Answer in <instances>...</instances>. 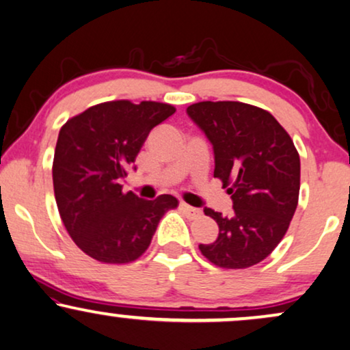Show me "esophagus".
<instances>
[{"instance_id": "34e87169", "label": "esophagus", "mask_w": 350, "mask_h": 350, "mask_svg": "<svg viewBox=\"0 0 350 350\" xmlns=\"http://www.w3.org/2000/svg\"><path fill=\"white\" fill-rule=\"evenodd\" d=\"M179 208L184 211L185 215L190 216V218H198V216H202V211L198 210V208L190 206V205H187V203H185V202H180V203H179Z\"/></svg>"}]
</instances>
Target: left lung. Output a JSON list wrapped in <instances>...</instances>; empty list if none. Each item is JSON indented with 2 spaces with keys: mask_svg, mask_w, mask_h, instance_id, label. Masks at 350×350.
<instances>
[{
  "mask_svg": "<svg viewBox=\"0 0 350 350\" xmlns=\"http://www.w3.org/2000/svg\"><path fill=\"white\" fill-rule=\"evenodd\" d=\"M187 114L205 132L215 152V178L232 198L218 223V239L200 244L202 255L219 268L260 263L284 237L299 203L300 158L293 139L271 113L241 101H200Z\"/></svg>",
  "mask_w": 350,
  "mask_h": 350,
  "instance_id": "obj_1",
  "label": "left lung"
}]
</instances>
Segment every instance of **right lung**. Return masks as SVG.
I'll return each mask as SVG.
<instances>
[{
    "label": "right lung",
    "mask_w": 350,
    "mask_h": 350,
    "mask_svg": "<svg viewBox=\"0 0 350 350\" xmlns=\"http://www.w3.org/2000/svg\"><path fill=\"white\" fill-rule=\"evenodd\" d=\"M176 113L158 101H105L61 127L53 187L66 231L101 263H131L145 254L158 223L179 205L172 196L144 200L122 192V178L154 126Z\"/></svg>",
    "instance_id": "1"
}]
</instances>
